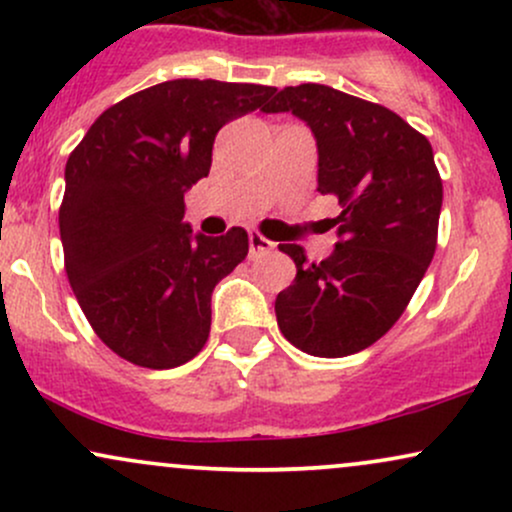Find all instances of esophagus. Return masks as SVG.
Segmentation results:
<instances>
[{
    "label": "esophagus",
    "mask_w": 512,
    "mask_h": 512,
    "mask_svg": "<svg viewBox=\"0 0 512 512\" xmlns=\"http://www.w3.org/2000/svg\"><path fill=\"white\" fill-rule=\"evenodd\" d=\"M248 243H250V257H252V260H255V257H260V255H267V252L274 250L272 240L264 238L262 233H257V231H250Z\"/></svg>",
    "instance_id": "esophagus-1"
}]
</instances>
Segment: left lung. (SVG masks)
<instances>
[{"label":"left lung","instance_id":"obj_1","mask_svg":"<svg viewBox=\"0 0 512 512\" xmlns=\"http://www.w3.org/2000/svg\"><path fill=\"white\" fill-rule=\"evenodd\" d=\"M262 110L308 122L317 190L342 204L327 260L279 245L296 262V279L274 303L279 330L310 356L356 354L395 325L433 260L443 204L433 149L385 105L322 84L286 86Z\"/></svg>","mask_w":512,"mask_h":512}]
</instances>
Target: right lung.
<instances>
[{"instance_id":"obj_1","label":"right lung","mask_w":512,"mask_h":512,"mask_svg":"<svg viewBox=\"0 0 512 512\" xmlns=\"http://www.w3.org/2000/svg\"><path fill=\"white\" fill-rule=\"evenodd\" d=\"M276 91L173 79L110 105L69 154L60 236L88 325L117 356L175 368L209 339L211 291L248 255V233L192 238L185 192L207 178L216 132Z\"/></svg>"}]
</instances>
